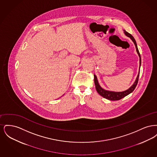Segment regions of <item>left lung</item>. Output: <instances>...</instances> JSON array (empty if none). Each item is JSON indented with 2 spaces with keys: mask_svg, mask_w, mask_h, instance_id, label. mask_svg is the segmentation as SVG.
Returning a JSON list of instances; mask_svg holds the SVG:
<instances>
[{
  "mask_svg": "<svg viewBox=\"0 0 157 157\" xmlns=\"http://www.w3.org/2000/svg\"><path fill=\"white\" fill-rule=\"evenodd\" d=\"M124 32L125 33V35L127 36L128 37H130V39L132 40V42H134L135 48H136V50L137 53L138 54V56L140 57V69H139V72L138 76L136 78V80L135 81L134 84L128 90L122 92H113V91H109V90H104L103 88H101V86L99 85L97 77L95 75H94V82H95V88L96 90L98 92V93L102 96V97L105 98L107 99L111 100V101H118L120 100L121 99L127 96L128 95H129V94H131V92H132L135 90V88H136L137 83L138 82V79H139V75H140V67H141V55L140 53L139 52L137 45H136V42L135 40L134 37H133L130 33H129L128 32H127L125 30H124Z\"/></svg>",
  "mask_w": 157,
  "mask_h": 157,
  "instance_id": "1",
  "label": "left lung"
}]
</instances>
